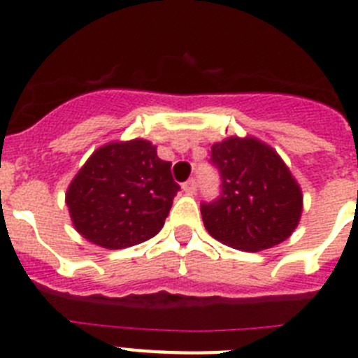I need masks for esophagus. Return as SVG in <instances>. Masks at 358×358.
I'll return each instance as SVG.
<instances>
[{"label":"esophagus","mask_w":358,"mask_h":358,"mask_svg":"<svg viewBox=\"0 0 358 358\" xmlns=\"http://www.w3.org/2000/svg\"><path fill=\"white\" fill-rule=\"evenodd\" d=\"M182 192L188 195H194L195 192H197V181H195V179H188V181L182 185Z\"/></svg>","instance_id":"obj_1"}]
</instances>
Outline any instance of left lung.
Listing matches in <instances>:
<instances>
[{
  "instance_id": "left-lung-1",
  "label": "left lung",
  "mask_w": 358,
  "mask_h": 358,
  "mask_svg": "<svg viewBox=\"0 0 358 358\" xmlns=\"http://www.w3.org/2000/svg\"><path fill=\"white\" fill-rule=\"evenodd\" d=\"M220 195L202 202L208 233L242 251H264L292 235L303 210L301 188L276 150L255 138H227L211 147Z\"/></svg>"
}]
</instances>
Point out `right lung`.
<instances>
[{
	"label": "right lung",
	"mask_w": 358,
	"mask_h": 358,
	"mask_svg": "<svg viewBox=\"0 0 358 358\" xmlns=\"http://www.w3.org/2000/svg\"><path fill=\"white\" fill-rule=\"evenodd\" d=\"M170 166L147 140L94 150L66 194L75 229L106 249L131 248L156 236L179 192Z\"/></svg>",
	"instance_id": "obj_1"
}]
</instances>
